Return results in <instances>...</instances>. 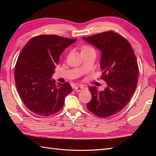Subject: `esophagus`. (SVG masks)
I'll return each instance as SVG.
<instances>
[{
    "mask_svg": "<svg viewBox=\"0 0 156 156\" xmlns=\"http://www.w3.org/2000/svg\"><path fill=\"white\" fill-rule=\"evenodd\" d=\"M85 88L83 87H74V90L76 92H81V90H83V89Z\"/></svg>",
    "mask_w": 156,
    "mask_h": 156,
    "instance_id": "34e87169",
    "label": "esophagus"
}]
</instances>
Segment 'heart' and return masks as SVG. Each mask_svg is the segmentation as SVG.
Instances as JSON below:
<instances>
[{"label": "heart", "instance_id": "b5f03b06", "mask_svg": "<svg viewBox=\"0 0 156 156\" xmlns=\"http://www.w3.org/2000/svg\"><path fill=\"white\" fill-rule=\"evenodd\" d=\"M88 48H90L89 47H88V46H84V48H83V49H82V50H83V49H88Z\"/></svg>", "mask_w": 156, "mask_h": 156}]
</instances>
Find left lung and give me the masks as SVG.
<instances>
[{"label": "left lung", "mask_w": 156, "mask_h": 156, "mask_svg": "<svg viewBox=\"0 0 156 156\" xmlns=\"http://www.w3.org/2000/svg\"><path fill=\"white\" fill-rule=\"evenodd\" d=\"M101 51V78L107 83L103 91L89 87L92 100L88 109L101 118L120 111L129 102L138 82L139 67L132 47L124 37L113 31L83 37Z\"/></svg>", "instance_id": "1"}]
</instances>
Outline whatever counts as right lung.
<instances>
[{
    "instance_id": "1",
    "label": "right lung",
    "mask_w": 156,
    "mask_h": 156,
    "mask_svg": "<svg viewBox=\"0 0 156 156\" xmlns=\"http://www.w3.org/2000/svg\"><path fill=\"white\" fill-rule=\"evenodd\" d=\"M76 40L41 34L31 38L21 50L16 64V85L25 105L36 115L48 116L58 112L72 92L69 83L56 85L51 77L60 55Z\"/></svg>"
}]
</instances>
